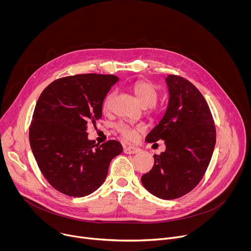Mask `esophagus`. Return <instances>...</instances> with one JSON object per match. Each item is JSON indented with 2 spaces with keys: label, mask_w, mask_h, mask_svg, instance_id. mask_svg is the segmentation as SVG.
I'll return each instance as SVG.
<instances>
[{
  "label": "esophagus",
  "mask_w": 251,
  "mask_h": 251,
  "mask_svg": "<svg viewBox=\"0 0 251 251\" xmlns=\"http://www.w3.org/2000/svg\"><path fill=\"white\" fill-rule=\"evenodd\" d=\"M141 151L140 148L134 147V146H127L124 148V153L125 154H136Z\"/></svg>",
  "instance_id": "esophagus-1"
}]
</instances>
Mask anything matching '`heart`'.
I'll list each match as a JSON object with an SVG mask.
<instances>
[{"label":"heart","instance_id":"obj_1","mask_svg":"<svg viewBox=\"0 0 251 251\" xmlns=\"http://www.w3.org/2000/svg\"><path fill=\"white\" fill-rule=\"evenodd\" d=\"M131 88L135 96L137 97L138 101L144 107H150L156 103L158 98V89L152 82L136 81L132 84ZM114 95H115V92L113 91L106 96L103 103V107L105 109H108L110 101ZM116 128L118 132L122 135V137L127 140H134L137 137L138 132L142 130L141 126L133 127L124 123H119L116 126Z\"/></svg>","mask_w":251,"mask_h":251}]
</instances>
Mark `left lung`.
I'll use <instances>...</instances> for the list:
<instances>
[{"label": "left lung", "instance_id": "8db88e82", "mask_svg": "<svg viewBox=\"0 0 251 251\" xmlns=\"http://www.w3.org/2000/svg\"><path fill=\"white\" fill-rule=\"evenodd\" d=\"M166 83V112L146 137L148 143L164 140L166 150L154 155V166L142 176L141 182L155 197L174 200L200 183L210 162L217 135L209 107L199 89L177 75H168Z\"/></svg>", "mask_w": 251, "mask_h": 251}]
</instances>
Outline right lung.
<instances>
[{"label": "right lung", "instance_id": "right-lung-1", "mask_svg": "<svg viewBox=\"0 0 251 251\" xmlns=\"http://www.w3.org/2000/svg\"><path fill=\"white\" fill-rule=\"evenodd\" d=\"M119 80L111 75H78L51 82L35 105L29 144L40 170L58 192L82 198L105 181L110 162L122 153L118 141L88 139L87 122L102 116L103 101Z\"/></svg>", "mask_w": 251, "mask_h": 251}]
</instances>
